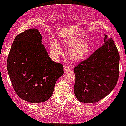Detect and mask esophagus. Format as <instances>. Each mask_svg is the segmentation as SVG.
Wrapping results in <instances>:
<instances>
[{
    "instance_id": "obj_1",
    "label": "esophagus",
    "mask_w": 126,
    "mask_h": 126,
    "mask_svg": "<svg viewBox=\"0 0 126 126\" xmlns=\"http://www.w3.org/2000/svg\"><path fill=\"white\" fill-rule=\"evenodd\" d=\"M64 73H68L71 71V68H70L69 67L67 66V65H65L64 66Z\"/></svg>"
}]
</instances>
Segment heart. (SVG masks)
Instances as JSON below:
<instances>
[{"label": "heart", "mask_w": 126, "mask_h": 126, "mask_svg": "<svg viewBox=\"0 0 126 126\" xmlns=\"http://www.w3.org/2000/svg\"><path fill=\"white\" fill-rule=\"evenodd\" d=\"M66 46L71 48L69 53V59L73 62H79L86 59L90 54L91 45L80 38H69L65 42ZM50 49L54 56H58L62 53V48L55 39L52 38L50 42Z\"/></svg>", "instance_id": "heart-1"}]
</instances>
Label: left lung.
Instances as JSON below:
<instances>
[{
	"instance_id": "left-lung-1",
	"label": "left lung",
	"mask_w": 126,
	"mask_h": 126,
	"mask_svg": "<svg viewBox=\"0 0 126 126\" xmlns=\"http://www.w3.org/2000/svg\"><path fill=\"white\" fill-rule=\"evenodd\" d=\"M105 43L74 68V92L83 103L100 101L112 92L119 75L120 57L113 40L105 35Z\"/></svg>"
}]
</instances>
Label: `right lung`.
<instances>
[{
    "label": "right lung",
    "instance_id": "add662e5",
    "mask_svg": "<svg viewBox=\"0 0 126 126\" xmlns=\"http://www.w3.org/2000/svg\"><path fill=\"white\" fill-rule=\"evenodd\" d=\"M42 38L37 29L25 30L14 40L7 62L14 91L30 103L48 100L64 74L62 65L51 59Z\"/></svg>",
    "mask_w": 126,
    "mask_h": 126
}]
</instances>
